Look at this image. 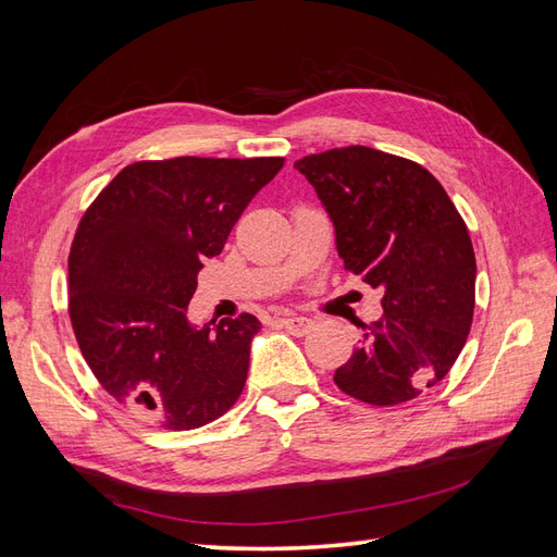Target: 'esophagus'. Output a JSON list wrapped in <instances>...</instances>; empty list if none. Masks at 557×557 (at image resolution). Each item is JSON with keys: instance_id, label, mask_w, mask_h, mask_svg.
I'll return each mask as SVG.
<instances>
[{"instance_id": "esophagus-1", "label": "esophagus", "mask_w": 557, "mask_h": 557, "mask_svg": "<svg viewBox=\"0 0 557 557\" xmlns=\"http://www.w3.org/2000/svg\"><path fill=\"white\" fill-rule=\"evenodd\" d=\"M278 323H281V327H285L288 330L290 334H297V336H301V334H307L309 330H311V318H305V315H295V313H288V315H283V318H278Z\"/></svg>"}]
</instances>
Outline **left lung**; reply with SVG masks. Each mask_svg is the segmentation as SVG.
I'll list each match as a JSON object with an SVG mask.
<instances>
[{
  "instance_id": "1",
  "label": "left lung",
  "mask_w": 557,
  "mask_h": 557,
  "mask_svg": "<svg viewBox=\"0 0 557 557\" xmlns=\"http://www.w3.org/2000/svg\"><path fill=\"white\" fill-rule=\"evenodd\" d=\"M334 225L346 269L383 290V315L334 372L339 391L374 407L440 383L467 342L476 258L458 209L423 166L367 146L301 158Z\"/></svg>"
}]
</instances>
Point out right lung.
I'll list each match as a JSON object with an SVG mask.
<instances>
[{
    "label": "right lung",
    "instance_id": "1",
    "mask_svg": "<svg viewBox=\"0 0 557 557\" xmlns=\"http://www.w3.org/2000/svg\"><path fill=\"white\" fill-rule=\"evenodd\" d=\"M283 158L134 162L83 215L70 252V318L104 391L164 430H195L239 399L260 320L193 325L205 258Z\"/></svg>",
    "mask_w": 557,
    "mask_h": 557
}]
</instances>
